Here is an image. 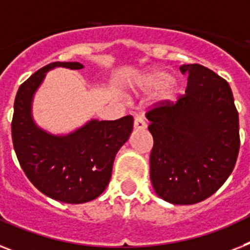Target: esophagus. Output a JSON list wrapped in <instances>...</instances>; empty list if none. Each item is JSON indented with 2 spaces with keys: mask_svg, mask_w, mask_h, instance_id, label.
Returning a JSON list of instances; mask_svg holds the SVG:
<instances>
[{
  "mask_svg": "<svg viewBox=\"0 0 250 250\" xmlns=\"http://www.w3.org/2000/svg\"><path fill=\"white\" fill-rule=\"evenodd\" d=\"M147 127V124L144 121V119L142 116H137L135 120H134V129L135 130H144Z\"/></svg>",
  "mask_w": 250,
  "mask_h": 250,
  "instance_id": "obj_1",
  "label": "esophagus"
}]
</instances>
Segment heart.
<instances>
[{
	"label": "heart",
	"instance_id": "heart-1",
	"mask_svg": "<svg viewBox=\"0 0 250 250\" xmlns=\"http://www.w3.org/2000/svg\"><path fill=\"white\" fill-rule=\"evenodd\" d=\"M137 86L148 93H157L164 89L161 100L174 102L184 92V84L179 80H171V74L165 70H152L138 80Z\"/></svg>",
	"mask_w": 250,
	"mask_h": 250
}]
</instances>
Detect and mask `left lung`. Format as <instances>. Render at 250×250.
I'll return each mask as SVG.
<instances>
[{"label":"left lung","mask_w":250,"mask_h":250,"mask_svg":"<svg viewBox=\"0 0 250 250\" xmlns=\"http://www.w3.org/2000/svg\"><path fill=\"white\" fill-rule=\"evenodd\" d=\"M188 73L185 96L147 113L153 137L150 181L156 194L172 204H194L211 197L234 170L239 115L226 80L198 63Z\"/></svg>","instance_id":"left-lung-1"}]
</instances>
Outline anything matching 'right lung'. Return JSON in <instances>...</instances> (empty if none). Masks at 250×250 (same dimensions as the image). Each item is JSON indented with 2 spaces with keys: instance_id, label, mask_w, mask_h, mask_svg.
Here are the masks:
<instances>
[{
  "instance_id": "right-lung-1",
  "label": "right lung",
  "mask_w": 250,
  "mask_h": 250,
  "mask_svg": "<svg viewBox=\"0 0 250 250\" xmlns=\"http://www.w3.org/2000/svg\"><path fill=\"white\" fill-rule=\"evenodd\" d=\"M56 67L83 69L80 62H52L39 69L16 93L11 133L22 171L41 193L62 203L100 197L110 183L113 161L133 131V117L90 119L67 134L43 129L33 117V100L46 74Z\"/></svg>"
}]
</instances>
